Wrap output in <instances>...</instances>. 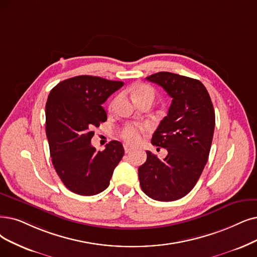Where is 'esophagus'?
Returning a JSON list of instances; mask_svg holds the SVG:
<instances>
[{"label": "esophagus", "instance_id": "1", "mask_svg": "<svg viewBox=\"0 0 257 257\" xmlns=\"http://www.w3.org/2000/svg\"><path fill=\"white\" fill-rule=\"evenodd\" d=\"M123 148H124L125 153H130L132 151V148L130 146H127V145H124V146H123Z\"/></svg>", "mask_w": 257, "mask_h": 257}]
</instances>
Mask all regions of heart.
Returning a JSON list of instances; mask_svg holds the SVG:
<instances>
[{
    "label": "heart",
    "mask_w": 257,
    "mask_h": 257,
    "mask_svg": "<svg viewBox=\"0 0 257 257\" xmlns=\"http://www.w3.org/2000/svg\"><path fill=\"white\" fill-rule=\"evenodd\" d=\"M133 96H134V99L136 100L137 103L142 101H151L155 99V89H154L152 86L148 84H137L133 88ZM119 100V96L115 97L110 101V103L108 105V109L112 110L115 108L117 102ZM143 130L142 125H126L124 128L121 132V137L124 139L126 142L131 143V145H135L139 140H140V133Z\"/></svg>",
    "instance_id": "obj_1"
}]
</instances>
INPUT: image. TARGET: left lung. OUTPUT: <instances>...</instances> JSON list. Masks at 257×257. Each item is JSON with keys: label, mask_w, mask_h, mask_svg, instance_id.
<instances>
[{"label": "left lung", "mask_w": 257, "mask_h": 257, "mask_svg": "<svg viewBox=\"0 0 257 257\" xmlns=\"http://www.w3.org/2000/svg\"><path fill=\"white\" fill-rule=\"evenodd\" d=\"M172 98L168 115L152 137L154 146L167 149L162 160L147 151L139 167L142 191L158 201L177 200L195 187L208 161L215 127V111L207 88L199 80L160 71L147 77Z\"/></svg>", "instance_id": "obj_1"}]
</instances>
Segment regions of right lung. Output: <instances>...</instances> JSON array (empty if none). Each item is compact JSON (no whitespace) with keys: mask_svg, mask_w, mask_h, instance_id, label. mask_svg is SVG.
I'll return each instance as SVG.
<instances>
[{"mask_svg":"<svg viewBox=\"0 0 257 257\" xmlns=\"http://www.w3.org/2000/svg\"><path fill=\"white\" fill-rule=\"evenodd\" d=\"M123 84L100 77L77 76L50 90L45 116L51 161L71 192L83 196L103 192L124 155L122 143L116 140L102 152L90 145L94 127L107 119L102 104Z\"/></svg>","mask_w":257,"mask_h":257,"instance_id":"obj_1","label":"right lung"}]
</instances>
